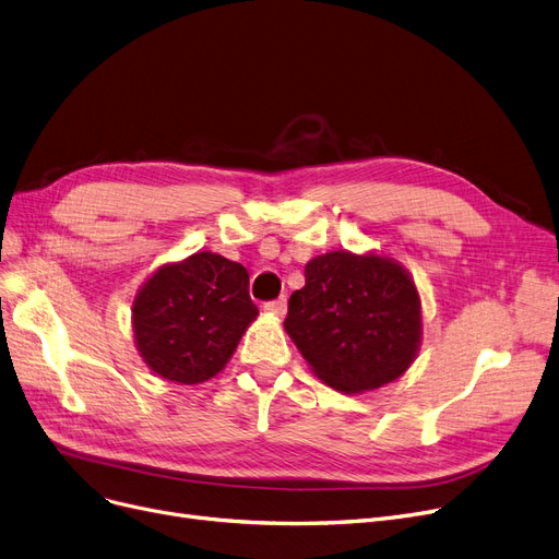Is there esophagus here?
Wrapping results in <instances>:
<instances>
[{"mask_svg": "<svg viewBox=\"0 0 559 559\" xmlns=\"http://www.w3.org/2000/svg\"><path fill=\"white\" fill-rule=\"evenodd\" d=\"M264 310H266V312H274V314H278V318H283L285 310H287V299H285V297H278V299H274V301H266V304H264Z\"/></svg>", "mask_w": 559, "mask_h": 559, "instance_id": "esophagus-1", "label": "esophagus"}]
</instances>
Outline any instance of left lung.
<instances>
[{"mask_svg": "<svg viewBox=\"0 0 559 559\" xmlns=\"http://www.w3.org/2000/svg\"><path fill=\"white\" fill-rule=\"evenodd\" d=\"M285 331L335 391H372L416 358L420 299L393 260L333 251L306 264V285L289 297Z\"/></svg>", "mask_w": 559, "mask_h": 559, "instance_id": "obj_1", "label": "left lung"}]
</instances>
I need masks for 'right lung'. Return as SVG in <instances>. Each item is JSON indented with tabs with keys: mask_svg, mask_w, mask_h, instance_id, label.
Returning a JSON list of instances; mask_svg holds the SVG:
<instances>
[{
	"mask_svg": "<svg viewBox=\"0 0 559 559\" xmlns=\"http://www.w3.org/2000/svg\"><path fill=\"white\" fill-rule=\"evenodd\" d=\"M132 312L136 347L151 370L201 383L226 366L258 306L245 266L205 251L157 270Z\"/></svg>",
	"mask_w": 559,
	"mask_h": 559,
	"instance_id": "1",
	"label": "right lung"
}]
</instances>
